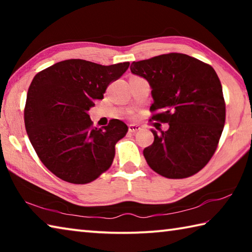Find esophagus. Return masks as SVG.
I'll return each instance as SVG.
<instances>
[{
  "mask_svg": "<svg viewBox=\"0 0 252 252\" xmlns=\"http://www.w3.org/2000/svg\"><path fill=\"white\" fill-rule=\"evenodd\" d=\"M141 127L139 125H129V132H136L139 131Z\"/></svg>",
  "mask_w": 252,
  "mask_h": 252,
  "instance_id": "obj_1",
  "label": "esophagus"
}]
</instances>
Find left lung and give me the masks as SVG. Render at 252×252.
Here are the masks:
<instances>
[{
    "instance_id": "8db88e82",
    "label": "left lung",
    "mask_w": 252,
    "mask_h": 252,
    "mask_svg": "<svg viewBox=\"0 0 252 252\" xmlns=\"http://www.w3.org/2000/svg\"><path fill=\"white\" fill-rule=\"evenodd\" d=\"M132 74L151 88L153 120L169 123L151 129L155 141L143 150L148 164L169 179L193 176L215 153L225 120L222 87L213 67L182 53L132 62Z\"/></svg>"
}]
</instances>
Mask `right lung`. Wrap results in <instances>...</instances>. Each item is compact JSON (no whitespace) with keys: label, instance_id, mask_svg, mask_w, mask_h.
I'll use <instances>...</instances> for the list:
<instances>
[{"label":"right lung","instance_id":"right-lung-1","mask_svg":"<svg viewBox=\"0 0 252 252\" xmlns=\"http://www.w3.org/2000/svg\"><path fill=\"white\" fill-rule=\"evenodd\" d=\"M129 65L71 59L34 76L24 109L25 129L42 163L58 178L84 185L111 167L114 147L127 126L118 119L103 129L93 126L89 110Z\"/></svg>","mask_w":252,"mask_h":252}]
</instances>
